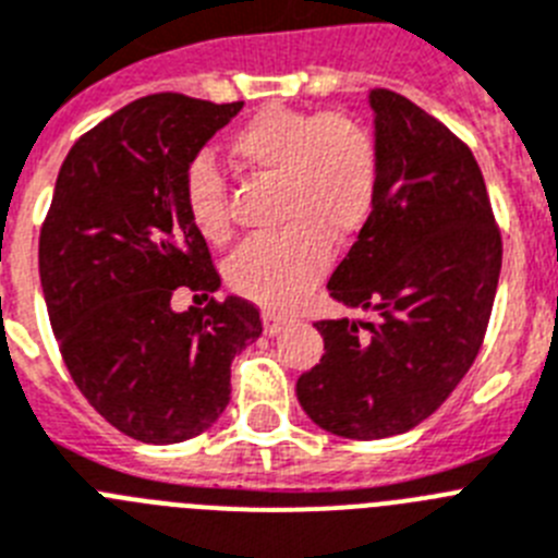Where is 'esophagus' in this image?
<instances>
[{
  "label": "esophagus",
  "instance_id": "esophagus-1",
  "mask_svg": "<svg viewBox=\"0 0 558 558\" xmlns=\"http://www.w3.org/2000/svg\"><path fill=\"white\" fill-rule=\"evenodd\" d=\"M260 317H264V331L269 333V337H275V333H280V328H283L286 323H289V317H286V314L269 312V308H266V312L260 314Z\"/></svg>",
  "mask_w": 558,
  "mask_h": 558
}]
</instances>
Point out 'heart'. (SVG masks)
Returning a JSON list of instances; mask_svg holds the SVG:
<instances>
[{
    "label": "heart",
    "instance_id": "1",
    "mask_svg": "<svg viewBox=\"0 0 558 558\" xmlns=\"http://www.w3.org/2000/svg\"><path fill=\"white\" fill-rule=\"evenodd\" d=\"M246 171L275 177L272 235L250 239L230 258L227 278L241 298L266 308H292L326 275L331 241L348 244L371 219L379 191V151L365 125L342 111L264 106L230 137ZM182 196L207 241L232 235L230 193L210 157L187 162Z\"/></svg>",
    "mask_w": 558,
    "mask_h": 558
}]
</instances>
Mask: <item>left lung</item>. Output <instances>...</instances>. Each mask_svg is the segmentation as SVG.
Listing matches in <instances>:
<instances>
[{
    "mask_svg": "<svg viewBox=\"0 0 558 558\" xmlns=\"http://www.w3.org/2000/svg\"><path fill=\"white\" fill-rule=\"evenodd\" d=\"M379 191L328 294L373 319H319L326 353L298 401L326 433L373 440L418 426L474 365L502 266L481 165L421 106L373 89Z\"/></svg>",
    "mask_w": 558,
    "mask_h": 558,
    "instance_id": "left-lung-1",
    "label": "left lung"
}]
</instances>
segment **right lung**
<instances>
[{
  "instance_id": "add662e5",
  "label": "right lung",
  "mask_w": 558,
  "mask_h": 558,
  "mask_svg": "<svg viewBox=\"0 0 558 558\" xmlns=\"http://www.w3.org/2000/svg\"><path fill=\"white\" fill-rule=\"evenodd\" d=\"M241 106L159 92L114 111L70 148L38 235L47 314L72 381L143 444H179L216 424L235 353L264 331L250 300L170 306L179 288L201 302L221 283L182 179Z\"/></svg>"
}]
</instances>
